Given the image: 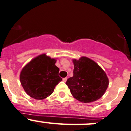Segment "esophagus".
<instances>
[{"label": "esophagus", "instance_id": "34e87169", "mask_svg": "<svg viewBox=\"0 0 131 131\" xmlns=\"http://www.w3.org/2000/svg\"><path fill=\"white\" fill-rule=\"evenodd\" d=\"M67 77L63 78V81L64 82H67Z\"/></svg>", "mask_w": 131, "mask_h": 131}]
</instances>
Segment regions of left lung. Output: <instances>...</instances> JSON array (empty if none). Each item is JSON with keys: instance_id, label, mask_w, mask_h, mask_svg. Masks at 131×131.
Returning <instances> with one entry per match:
<instances>
[{"instance_id": "1", "label": "left lung", "mask_w": 131, "mask_h": 131, "mask_svg": "<svg viewBox=\"0 0 131 131\" xmlns=\"http://www.w3.org/2000/svg\"><path fill=\"white\" fill-rule=\"evenodd\" d=\"M73 76L66 84L78 101L91 103L101 98L106 92L109 80L105 71L94 61L82 56L72 60Z\"/></svg>"}]
</instances>
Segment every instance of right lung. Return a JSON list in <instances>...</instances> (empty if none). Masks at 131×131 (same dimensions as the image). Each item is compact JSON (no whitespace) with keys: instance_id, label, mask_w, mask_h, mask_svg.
<instances>
[{"instance_id":"obj_1","label":"right lung","mask_w":131,"mask_h":131,"mask_svg":"<svg viewBox=\"0 0 131 131\" xmlns=\"http://www.w3.org/2000/svg\"><path fill=\"white\" fill-rule=\"evenodd\" d=\"M56 59L42 54L31 59L21 71V84L28 95L35 100H42L53 92L62 80L59 76Z\"/></svg>"}]
</instances>
